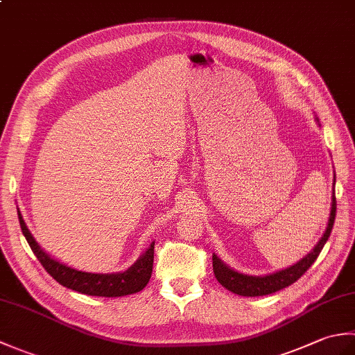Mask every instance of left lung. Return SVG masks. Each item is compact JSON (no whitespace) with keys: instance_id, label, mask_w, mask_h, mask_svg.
Wrapping results in <instances>:
<instances>
[{"instance_id":"obj_1","label":"left lung","mask_w":355,"mask_h":355,"mask_svg":"<svg viewBox=\"0 0 355 355\" xmlns=\"http://www.w3.org/2000/svg\"><path fill=\"white\" fill-rule=\"evenodd\" d=\"M315 120L319 122V119ZM334 184H336V177H334ZM336 206H337L336 195H333V206H331V214H329V220H328L325 233H323L322 238L319 239V243L314 245L313 250L308 253L305 258L294 263V266L279 270L276 273L266 275V276H250V275L238 273V271L225 266V263L218 258L216 254H214L212 256L214 273H215V277L218 279V282H220L223 286H225L229 291L239 294V296H247V297L267 296V294L276 293L279 290L285 288V286L294 284L308 268L313 266L314 261L318 259V256L320 254L323 245L327 244L336 220Z\"/></svg>"}]
</instances>
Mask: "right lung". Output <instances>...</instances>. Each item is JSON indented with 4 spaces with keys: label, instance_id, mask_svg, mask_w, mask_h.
<instances>
[{
    "label": "right lung",
    "instance_id": "1",
    "mask_svg": "<svg viewBox=\"0 0 355 355\" xmlns=\"http://www.w3.org/2000/svg\"><path fill=\"white\" fill-rule=\"evenodd\" d=\"M19 225L22 235L26 236L27 243L32 248V252L41 262L45 271L55 279L56 282L67 286V288L74 290L88 296H102V297H120L126 294L139 293L146 286L153 273L154 263V244H150L146 252H143L140 258L135 261L132 266L119 273H87L76 268H71L65 263L53 259L50 254L45 253L42 248L37 245L32 233L27 229V225L22 220L21 212L18 210Z\"/></svg>",
    "mask_w": 355,
    "mask_h": 355
}]
</instances>
